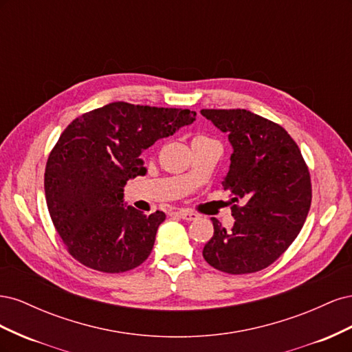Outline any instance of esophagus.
<instances>
[{
	"label": "esophagus",
	"instance_id": "obj_1",
	"mask_svg": "<svg viewBox=\"0 0 352 352\" xmlns=\"http://www.w3.org/2000/svg\"><path fill=\"white\" fill-rule=\"evenodd\" d=\"M176 214L179 216V217H182L184 220H186V221H190V220H195L197 217H198V214H195V212H192V211H188V210H179Z\"/></svg>",
	"mask_w": 352,
	"mask_h": 352
}]
</instances>
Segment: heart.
I'll return each instance as SVG.
<instances>
[{
  "instance_id": "1",
  "label": "heart",
  "mask_w": 352,
  "mask_h": 352,
  "mask_svg": "<svg viewBox=\"0 0 352 352\" xmlns=\"http://www.w3.org/2000/svg\"><path fill=\"white\" fill-rule=\"evenodd\" d=\"M195 140H207V138H204V136H198V138H195Z\"/></svg>"
}]
</instances>
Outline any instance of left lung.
<instances>
[{
  "label": "left lung",
  "mask_w": 352,
  "mask_h": 352,
  "mask_svg": "<svg viewBox=\"0 0 352 352\" xmlns=\"http://www.w3.org/2000/svg\"><path fill=\"white\" fill-rule=\"evenodd\" d=\"M233 148L223 188L230 190L235 225L212 217L214 235L202 255L229 274L255 273L278 260L302 229L311 206L310 172L282 126L248 110H201ZM241 200L242 206L235 201Z\"/></svg>",
  "instance_id": "1"
}]
</instances>
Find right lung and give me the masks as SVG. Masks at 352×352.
Wrapping results in <instances>:
<instances>
[{"label":"right lung","mask_w":352,"mask_h":352,"mask_svg":"<svg viewBox=\"0 0 352 352\" xmlns=\"http://www.w3.org/2000/svg\"><path fill=\"white\" fill-rule=\"evenodd\" d=\"M195 117L190 110L117 101L66 127L48 157L44 186L51 220L79 263L122 273L148 258L166 214L126 207L123 188L145 175L144 150Z\"/></svg>","instance_id":"right-lung-1"}]
</instances>
